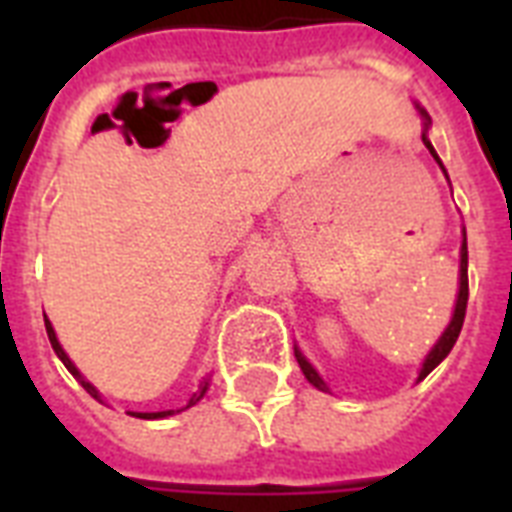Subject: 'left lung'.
Segmentation results:
<instances>
[{
    "instance_id": "left-lung-1",
    "label": "left lung",
    "mask_w": 512,
    "mask_h": 512,
    "mask_svg": "<svg viewBox=\"0 0 512 512\" xmlns=\"http://www.w3.org/2000/svg\"><path fill=\"white\" fill-rule=\"evenodd\" d=\"M417 111H420L422 116V143H425V148L430 151V156L436 159L438 167L444 170V164H441V159H438L436 148L430 146V138H428V130H430V116L425 108L417 106ZM446 175V170H444ZM465 308H468V236H465V228H462V247H460V292H457V300H454V313H452V321H449V327L444 329V335L438 337V342L430 348V353L425 356V361H422L420 366V374H417V382H422L425 377H428L433 369H436L441 361H444L446 356H449V350L454 348V342H457V337H460V329H462V321H465ZM295 356H297V364H300V369H303L305 380L311 382L313 388L319 390H329L327 382L321 380V374L313 369V364L305 358V353L300 348H295Z\"/></svg>"
}]
</instances>
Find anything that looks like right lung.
<instances>
[{
	"label": "right lung",
	"instance_id": "add662e5",
	"mask_svg": "<svg viewBox=\"0 0 512 512\" xmlns=\"http://www.w3.org/2000/svg\"><path fill=\"white\" fill-rule=\"evenodd\" d=\"M44 327H47V337H50V345H52V350H55V356H58L60 361H63V366H66L68 372L74 374L76 380L82 382V388L87 390V393H90L92 398H98V401H103V398H100V393H98V388H95L92 382L84 380V374L79 372L74 361L68 358V353H66V350H63V345H60V342H58V335H55V329H52V324H50V319H47V316H44ZM207 390H209V377H204V380L199 382V390H196V393H193V396L188 398V404H185L183 409H191L193 404H199ZM183 409H167V412H130V414H132V417H140V420H164V417H172V414L183 412Z\"/></svg>",
	"mask_w": 512,
	"mask_h": 512
}]
</instances>
